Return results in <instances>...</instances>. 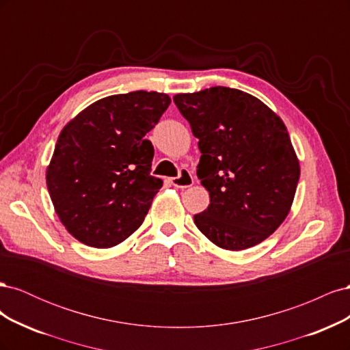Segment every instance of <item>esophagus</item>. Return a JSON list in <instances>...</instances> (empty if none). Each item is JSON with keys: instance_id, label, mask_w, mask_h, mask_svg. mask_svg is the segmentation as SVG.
<instances>
[{"instance_id": "esophagus-1", "label": "esophagus", "mask_w": 350, "mask_h": 350, "mask_svg": "<svg viewBox=\"0 0 350 350\" xmlns=\"http://www.w3.org/2000/svg\"><path fill=\"white\" fill-rule=\"evenodd\" d=\"M171 183L176 188H188V187H191L194 184V178H193L191 172L187 171V169H183L181 174H179V176L172 178Z\"/></svg>"}]
</instances>
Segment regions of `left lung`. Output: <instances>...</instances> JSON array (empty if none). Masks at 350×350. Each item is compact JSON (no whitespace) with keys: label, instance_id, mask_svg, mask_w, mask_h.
Returning a JSON list of instances; mask_svg holds the SVG:
<instances>
[{"label":"left lung","instance_id":"left-lung-1","mask_svg":"<svg viewBox=\"0 0 350 350\" xmlns=\"http://www.w3.org/2000/svg\"><path fill=\"white\" fill-rule=\"evenodd\" d=\"M201 152L197 175L210 204L194 216L219 248L241 251L267 239L289 215L301 167L280 116L238 89L174 96Z\"/></svg>","mask_w":350,"mask_h":350}]
</instances>
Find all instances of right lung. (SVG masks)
Instances as JSON below:
<instances>
[{
    "mask_svg": "<svg viewBox=\"0 0 350 350\" xmlns=\"http://www.w3.org/2000/svg\"><path fill=\"white\" fill-rule=\"evenodd\" d=\"M169 103L166 93L112 94L59 133L46 185L61 224L84 245L111 248L142 226L163 185L150 175L154 150L144 135Z\"/></svg>",
    "mask_w": 350,
    "mask_h": 350,
    "instance_id": "1",
    "label": "right lung"
}]
</instances>
